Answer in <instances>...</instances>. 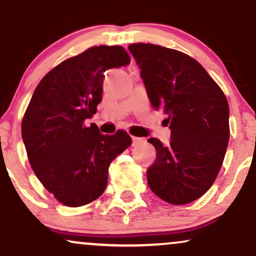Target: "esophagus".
Instances as JSON below:
<instances>
[{
    "instance_id": "esophagus-1",
    "label": "esophagus",
    "mask_w": 256,
    "mask_h": 256,
    "mask_svg": "<svg viewBox=\"0 0 256 256\" xmlns=\"http://www.w3.org/2000/svg\"><path fill=\"white\" fill-rule=\"evenodd\" d=\"M144 142V140L143 138H140V137H132V146H138L140 144V143Z\"/></svg>"
}]
</instances>
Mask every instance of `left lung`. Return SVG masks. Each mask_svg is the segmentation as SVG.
<instances>
[{"instance_id":"left-lung-1","label":"left lung","mask_w":256,"mask_h":256,"mask_svg":"<svg viewBox=\"0 0 256 256\" xmlns=\"http://www.w3.org/2000/svg\"><path fill=\"white\" fill-rule=\"evenodd\" d=\"M140 70L149 101L162 110L171 128L164 146L149 138L156 160L146 171L155 195L172 204H186L212 186L230 138L228 100L195 58L174 49L146 43L128 46Z\"/></svg>"}]
</instances>
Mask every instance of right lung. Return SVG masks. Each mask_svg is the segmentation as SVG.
Wrapping results in <instances>:
<instances>
[{"instance_id":"1","label":"right lung","mask_w":256,"mask_h":256,"mask_svg":"<svg viewBox=\"0 0 256 256\" xmlns=\"http://www.w3.org/2000/svg\"><path fill=\"white\" fill-rule=\"evenodd\" d=\"M130 64L122 46H92L44 76L22 122L28 161L43 186L68 207L90 204L107 186L108 167L131 144L119 130L85 126L102 101L104 72Z\"/></svg>"}]
</instances>
